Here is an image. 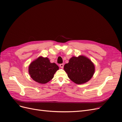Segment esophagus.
<instances>
[{
  "label": "esophagus",
  "instance_id": "esophagus-1",
  "mask_svg": "<svg viewBox=\"0 0 122 122\" xmlns=\"http://www.w3.org/2000/svg\"><path fill=\"white\" fill-rule=\"evenodd\" d=\"M60 67L61 68H64V64H60Z\"/></svg>",
  "mask_w": 122,
  "mask_h": 122
}]
</instances>
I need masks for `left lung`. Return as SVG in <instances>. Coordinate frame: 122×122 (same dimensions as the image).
Returning a JSON list of instances; mask_svg holds the SVG:
<instances>
[{"instance_id":"obj_1","label":"left lung","mask_w":122,"mask_h":122,"mask_svg":"<svg viewBox=\"0 0 122 122\" xmlns=\"http://www.w3.org/2000/svg\"><path fill=\"white\" fill-rule=\"evenodd\" d=\"M64 69L73 82L81 84L88 81L95 71V65L91 60L84 55L73 56L64 66Z\"/></svg>"}]
</instances>
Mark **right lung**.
<instances>
[{"mask_svg": "<svg viewBox=\"0 0 122 122\" xmlns=\"http://www.w3.org/2000/svg\"><path fill=\"white\" fill-rule=\"evenodd\" d=\"M58 69V66L54 62H50L48 58L40 56L29 65L28 72L35 81L45 84L53 78L54 74Z\"/></svg>", "mask_w": 122, "mask_h": 122, "instance_id": "1", "label": "right lung"}]
</instances>
